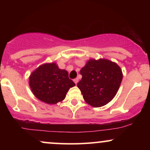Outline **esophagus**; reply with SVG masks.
I'll return each mask as SVG.
<instances>
[{
	"mask_svg": "<svg viewBox=\"0 0 150 150\" xmlns=\"http://www.w3.org/2000/svg\"><path fill=\"white\" fill-rule=\"evenodd\" d=\"M73 81H74V82H75V84H77V82H78V78H75V79H74Z\"/></svg>",
	"mask_w": 150,
	"mask_h": 150,
	"instance_id": "obj_1",
	"label": "esophagus"
}]
</instances>
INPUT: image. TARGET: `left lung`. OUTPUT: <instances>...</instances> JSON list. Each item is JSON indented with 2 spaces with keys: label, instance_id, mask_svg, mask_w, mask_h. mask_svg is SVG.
Wrapping results in <instances>:
<instances>
[{
  "label": "left lung",
  "instance_id": "1",
  "mask_svg": "<svg viewBox=\"0 0 150 150\" xmlns=\"http://www.w3.org/2000/svg\"><path fill=\"white\" fill-rule=\"evenodd\" d=\"M82 79L77 84L87 104L101 107L116 96L123 79L120 68L106 59H91L80 70Z\"/></svg>",
  "mask_w": 150,
  "mask_h": 150
}]
</instances>
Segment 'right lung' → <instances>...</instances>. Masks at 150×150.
<instances>
[{"label":"right lung","mask_w":150,"mask_h":150,"mask_svg":"<svg viewBox=\"0 0 150 150\" xmlns=\"http://www.w3.org/2000/svg\"><path fill=\"white\" fill-rule=\"evenodd\" d=\"M75 85L68 73L56 63H46L37 68L30 77V86L37 99L49 104L63 101L70 87Z\"/></svg>","instance_id":"right-lung-1"}]
</instances>
